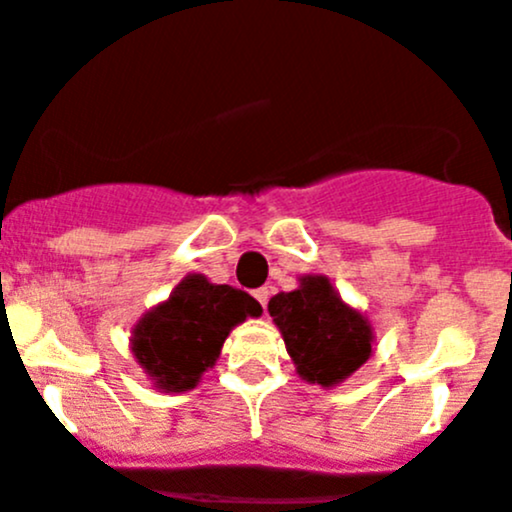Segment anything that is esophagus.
I'll return each mask as SVG.
<instances>
[{"label":"esophagus","mask_w":512,"mask_h":512,"mask_svg":"<svg viewBox=\"0 0 512 512\" xmlns=\"http://www.w3.org/2000/svg\"><path fill=\"white\" fill-rule=\"evenodd\" d=\"M255 300L260 302L262 307H267V300H270V290H267V287H260V290H255Z\"/></svg>","instance_id":"esophagus-1"}]
</instances>
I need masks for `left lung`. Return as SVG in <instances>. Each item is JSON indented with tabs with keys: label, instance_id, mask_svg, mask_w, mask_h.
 <instances>
[{
	"label": "left lung",
	"instance_id": "8db88e82",
	"mask_svg": "<svg viewBox=\"0 0 512 512\" xmlns=\"http://www.w3.org/2000/svg\"><path fill=\"white\" fill-rule=\"evenodd\" d=\"M267 310L302 380L330 388L370 357V325L340 300L327 277H302L297 290L275 295Z\"/></svg>",
	"mask_w": 512,
	"mask_h": 512
}]
</instances>
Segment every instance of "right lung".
Returning a JSON list of instances; mask_svg holds the SVG:
<instances>
[{
    "instance_id": "right-lung-1",
    "label": "right lung",
    "mask_w": 512,
    "mask_h": 512,
    "mask_svg": "<svg viewBox=\"0 0 512 512\" xmlns=\"http://www.w3.org/2000/svg\"><path fill=\"white\" fill-rule=\"evenodd\" d=\"M260 312V302L247 292L190 275L170 300L142 317L132 332V352L157 388L182 393L215 365L232 327Z\"/></svg>"
}]
</instances>
